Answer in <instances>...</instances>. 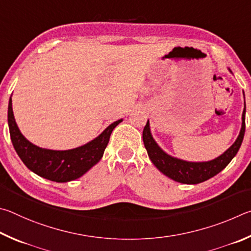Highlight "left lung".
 <instances>
[{"mask_svg": "<svg viewBox=\"0 0 251 251\" xmlns=\"http://www.w3.org/2000/svg\"><path fill=\"white\" fill-rule=\"evenodd\" d=\"M245 114L246 104L243 112V125H241V130L238 138H237L235 143L224 154L218 156L217 159L213 161L197 162L196 163V162H186L175 159V157L166 154L163 150H161L154 140H153L150 132L149 121L147 122V125L143 129L144 147L147 149L149 157L151 159L152 163L156 166L157 170H160L162 173L166 175V176L178 183L199 184L204 181H207L208 178L218 174L229 164V162L237 154L245 135Z\"/></svg>", "mask_w": 251, "mask_h": 251, "instance_id": "1", "label": "left lung"}]
</instances>
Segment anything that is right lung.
<instances>
[{
    "label": "right lung",
    "mask_w": 251,
    "mask_h": 251,
    "mask_svg": "<svg viewBox=\"0 0 251 251\" xmlns=\"http://www.w3.org/2000/svg\"><path fill=\"white\" fill-rule=\"evenodd\" d=\"M11 140L20 159L27 168L44 178L64 183L82 176L88 170L98 163L109 143L112 130L122 121L113 122L91 142L67 151H54L38 148L26 140L20 132L12 109L10 98L7 111Z\"/></svg>",
    "instance_id": "right-lung-1"
}]
</instances>
